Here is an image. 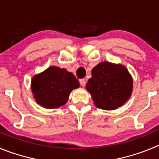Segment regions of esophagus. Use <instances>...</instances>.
<instances>
[{"mask_svg": "<svg viewBox=\"0 0 159 159\" xmlns=\"http://www.w3.org/2000/svg\"><path fill=\"white\" fill-rule=\"evenodd\" d=\"M80 84H81V86L84 87L86 85V80L84 79H81V80H80Z\"/></svg>", "mask_w": 159, "mask_h": 159, "instance_id": "34e87169", "label": "esophagus"}]
</instances>
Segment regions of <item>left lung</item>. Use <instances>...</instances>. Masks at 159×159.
<instances>
[{"label":"left lung","instance_id":"1","mask_svg":"<svg viewBox=\"0 0 159 159\" xmlns=\"http://www.w3.org/2000/svg\"><path fill=\"white\" fill-rule=\"evenodd\" d=\"M132 86V78L126 67L102 62L92 69L86 88L97 107L114 110L130 98Z\"/></svg>","mask_w":159,"mask_h":159}]
</instances>
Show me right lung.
<instances>
[{
  "label": "right lung",
  "instance_id": "obj_1",
  "mask_svg": "<svg viewBox=\"0 0 159 159\" xmlns=\"http://www.w3.org/2000/svg\"><path fill=\"white\" fill-rule=\"evenodd\" d=\"M80 87L72 73L50 67L32 80V91L37 103L45 108H58L67 102L73 89Z\"/></svg>",
  "mask_w": 159,
  "mask_h": 159
}]
</instances>
